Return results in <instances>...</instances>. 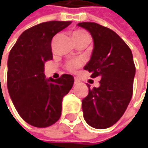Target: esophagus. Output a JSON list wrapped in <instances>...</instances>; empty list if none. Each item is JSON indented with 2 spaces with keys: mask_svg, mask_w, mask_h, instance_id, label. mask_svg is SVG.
I'll use <instances>...</instances> for the list:
<instances>
[{
  "mask_svg": "<svg viewBox=\"0 0 148 148\" xmlns=\"http://www.w3.org/2000/svg\"><path fill=\"white\" fill-rule=\"evenodd\" d=\"M78 83H79V81H78L77 79H75V80H74V84H75V85H77V84H78Z\"/></svg>",
  "mask_w": 148,
  "mask_h": 148,
  "instance_id": "1",
  "label": "esophagus"
}]
</instances>
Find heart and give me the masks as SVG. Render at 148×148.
Masks as SVG:
<instances>
[{
  "instance_id": "heart-1",
  "label": "heart",
  "mask_w": 148,
  "mask_h": 148,
  "mask_svg": "<svg viewBox=\"0 0 148 148\" xmlns=\"http://www.w3.org/2000/svg\"><path fill=\"white\" fill-rule=\"evenodd\" d=\"M73 39L79 38H89V35L83 30H76L72 33ZM82 66V62L80 60H72L67 62V69L70 71H76Z\"/></svg>"
}]
</instances>
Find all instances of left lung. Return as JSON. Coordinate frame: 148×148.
<instances>
[{"mask_svg": "<svg viewBox=\"0 0 148 148\" xmlns=\"http://www.w3.org/2000/svg\"><path fill=\"white\" fill-rule=\"evenodd\" d=\"M90 32L94 49L84 66L91 78L99 77V86L90 88L82 99L83 117L92 128L114 125L123 116L133 95L135 65L131 49L116 33L93 22L77 24Z\"/></svg>", "mask_w": 148, "mask_h": 148, "instance_id": "1", "label": "left lung"}]
</instances>
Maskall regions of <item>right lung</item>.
<instances>
[{
    "instance_id": "obj_1",
    "label": "right lung",
    "mask_w": 148,
    "mask_h": 148,
    "mask_svg": "<svg viewBox=\"0 0 148 148\" xmlns=\"http://www.w3.org/2000/svg\"><path fill=\"white\" fill-rule=\"evenodd\" d=\"M71 21H49L24 31L8 58L7 88L20 117L37 128L51 126L59 119L62 98L69 92L74 77L63 74L46 78L44 62L53 59V36Z\"/></svg>"
}]
</instances>
